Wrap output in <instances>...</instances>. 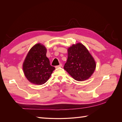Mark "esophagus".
Instances as JSON below:
<instances>
[{
  "instance_id": "obj_1",
  "label": "esophagus",
  "mask_w": 122,
  "mask_h": 122,
  "mask_svg": "<svg viewBox=\"0 0 122 122\" xmlns=\"http://www.w3.org/2000/svg\"><path fill=\"white\" fill-rule=\"evenodd\" d=\"M62 66V64H60V65H58V66H55V68H60V67H61Z\"/></svg>"
}]
</instances>
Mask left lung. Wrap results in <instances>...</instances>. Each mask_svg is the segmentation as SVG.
<instances>
[{
	"label": "left lung",
	"mask_w": 122,
	"mask_h": 122,
	"mask_svg": "<svg viewBox=\"0 0 122 122\" xmlns=\"http://www.w3.org/2000/svg\"><path fill=\"white\" fill-rule=\"evenodd\" d=\"M96 67L94 58L83 44L77 43L68 49V59L64 68L75 80L82 81L88 79Z\"/></svg>",
	"instance_id": "8db88e82"
}]
</instances>
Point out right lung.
Returning <instances> with one entry per match:
<instances>
[{"mask_svg": "<svg viewBox=\"0 0 122 122\" xmlns=\"http://www.w3.org/2000/svg\"><path fill=\"white\" fill-rule=\"evenodd\" d=\"M46 53V47L38 43L31 48L26 56L23 64V72L28 80L33 84H44L55 70L50 65Z\"/></svg>", "mask_w": 122, "mask_h": 122, "instance_id": "right-lung-1", "label": "right lung"}]
</instances>
